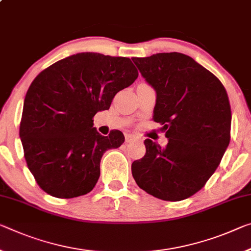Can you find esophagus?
I'll return each instance as SVG.
<instances>
[{"instance_id": "obj_1", "label": "esophagus", "mask_w": 251, "mask_h": 251, "mask_svg": "<svg viewBox=\"0 0 251 251\" xmlns=\"http://www.w3.org/2000/svg\"><path fill=\"white\" fill-rule=\"evenodd\" d=\"M136 136H135V135H133V134H127L126 136H125V141L127 142V143H130V142H133V141H135L136 140Z\"/></svg>"}]
</instances>
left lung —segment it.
Returning <instances> with one entry per match:
<instances>
[{
  "instance_id": "obj_1",
  "label": "left lung",
  "mask_w": 251,
  "mask_h": 251,
  "mask_svg": "<svg viewBox=\"0 0 251 251\" xmlns=\"http://www.w3.org/2000/svg\"><path fill=\"white\" fill-rule=\"evenodd\" d=\"M156 91L153 121L169 143L150 138L132 164L135 182L151 196L181 201L200 191L220 164L230 143L231 108L221 81L189 55L178 52L132 58Z\"/></svg>"
}]
</instances>
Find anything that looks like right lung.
<instances>
[{"label":"right lung","instance_id":"1","mask_svg":"<svg viewBox=\"0 0 251 251\" xmlns=\"http://www.w3.org/2000/svg\"><path fill=\"white\" fill-rule=\"evenodd\" d=\"M138 71L129 58L82 52L42 70L26 91L20 137L35 182L54 198L89 193L100 176L107 150L125 141L121 130L99 134L94 116L109 109Z\"/></svg>","mask_w":251,"mask_h":251}]
</instances>
